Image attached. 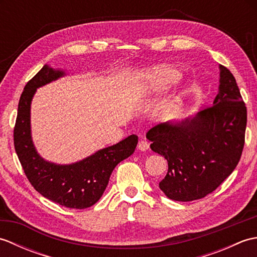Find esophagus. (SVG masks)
Here are the masks:
<instances>
[{
  "label": "esophagus",
  "mask_w": 257,
  "mask_h": 257,
  "mask_svg": "<svg viewBox=\"0 0 257 257\" xmlns=\"http://www.w3.org/2000/svg\"><path fill=\"white\" fill-rule=\"evenodd\" d=\"M148 148H149L148 141H147L145 138H141L140 141H139V144H138V149L141 150V151H146V150H148Z\"/></svg>",
  "instance_id": "34e87169"
}]
</instances>
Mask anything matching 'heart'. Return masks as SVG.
Wrapping results in <instances>:
<instances>
[{
	"label": "heart",
	"instance_id": "obj_1",
	"mask_svg": "<svg viewBox=\"0 0 257 257\" xmlns=\"http://www.w3.org/2000/svg\"><path fill=\"white\" fill-rule=\"evenodd\" d=\"M179 69L170 65H159L150 68L143 75L146 91H157L174 83L180 77Z\"/></svg>",
	"mask_w": 257,
	"mask_h": 257
}]
</instances>
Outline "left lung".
I'll list each match as a JSON object with an SVG mask.
<instances>
[{"mask_svg":"<svg viewBox=\"0 0 257 257\" xmlns=\"http://www.w3.org/2000/svg\"><path fill=\"white\" fill-rule=\"evenodd\" d=\"M219 91L209 107L150 129V148L165 157L168 172L159 183L169 199L204 198L230 176L241 158L246 107L232 73L219 66Z\"/></svg>","mask_w":257,"mask_h":257,"instance_id":"1","label":"left lung"}]
</instances>
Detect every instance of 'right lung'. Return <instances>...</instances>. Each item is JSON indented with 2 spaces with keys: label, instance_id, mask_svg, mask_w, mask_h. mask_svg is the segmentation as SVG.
<instances>
[{
  "label": "right lung",
  "instance_id": "obj_1",
  "mask_svg": "<svg viewBox=\"0 0 257 257\" xmlns=\"http://www.w3.org/2000/svg\"><path fill=\"white\" fill-rule=\"evenodd\" d=\"M65 69L44 65L24 87L14 128V147L27 179L44 198L69 209H86L100 199L110 174L120 161L132 156L138 136L132 135L118 144L68 165L45 160L33 143L31 105L40 87L66 76Z\"/></svg>",
  "mask_w": 257,
  "mask_h": 257
}]
</instances>
